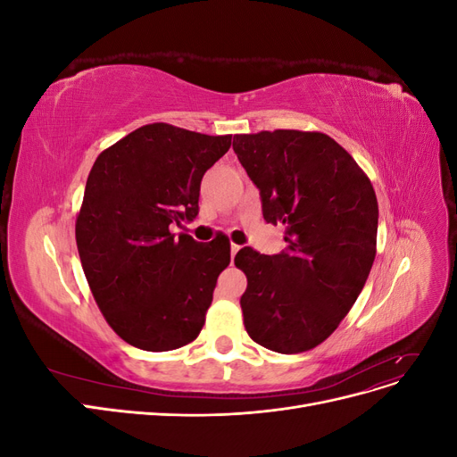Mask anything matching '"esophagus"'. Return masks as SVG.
I'll return each instance as SVG.
<instances>
[{
    "label": "esophagus",
    "instance_id": "esophagus-1",
    "mask_svg": "<svg viewBox=\"0 0 457 457\" xmlns=\"http://www.w3.org/2000/svg\"><path fill=\"white\" fill-rule=\"evenodd\" d=\"M238 252H240V245H237V244H232V245H230V257L234 259V255H237Z\"/></svg>",
    "mask_w": 457,
    "mask_h": 457
}]
</instances>
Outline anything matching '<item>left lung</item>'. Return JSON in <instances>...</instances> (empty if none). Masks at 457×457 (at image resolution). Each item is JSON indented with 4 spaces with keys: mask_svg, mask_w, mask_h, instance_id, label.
Here are the masks:
<instances>
[{
    "mask_svg": "<svg viewBox=\"0 0 457 457\" xmlns=\"http://www.w3.org/2000/svg\"><path fill=\"white\" fill-rule=\"evenodd\" d=\"M234 152L259 188L262 217L286 227V250L242 247L244 326L261 347L309 351L334 334L368 280L378 240V198L347 150L324 133L234 135Z\"/></svg>",
    "mask_w": 457,
    "mask_h": 457,
    "instance_id": "obj_1",
    "label": "left lung"
}]
</instances>
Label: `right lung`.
<instances>
[{"instance_id":"obj_1","label":"right lung","mask_w":457,"mask_h":457,"mask_svg":"<svg viewBox=\"0 0 457 457\" xmlns=\"http://www.w3.org/2000/svg\"><path fill=\"white\" fill-rule=\"evenodd\" d=\"M230 139L150 123L93 163L76 219L81 267L110 328L137 349H179L205 322L230 244L171 228L196 219L202 177Z\"/></svg>"}]
</instances>
